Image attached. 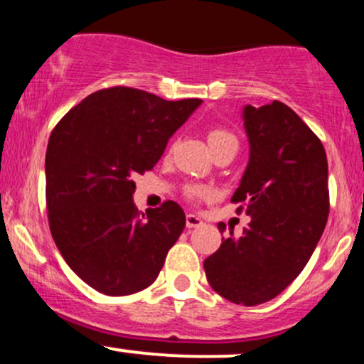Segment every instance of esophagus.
Instances as JSON below:
<instances>
[{
	"label": "esophagus",
	"mask_w": 364,
	"mask_h": 364,
	"mask_svg": "<svg viewBox=\"0 0 364 364\" xmlns=\"http://www.w3.org/2000/svg\"><path fill=\"white\" fill-rule=\"evenodd\" d=\"M200 225H203V220L200 219L198 215H195V214H188V215H186V228H188V229L200 228Z\"/></svg>",
	"instance_id": "1"
}]
</instances>
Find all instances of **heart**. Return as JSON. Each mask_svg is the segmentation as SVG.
Listing matches in <instances>:
<instances>
[{"label": "heart", "mask_w": 364, "mask_h": 364, "mask_svg": "<svg viewBox=\"0 0 364 364\" xmlns=\"http://www.w3.org/2000/svg\"><path fill=\"white\" fill-rule=\"evenodd\" d=\"M207 141H208V145H210V150L214 152V150L223 147V145L232 144V141H237V140H236V136L229 132V129L217 127V128L208 129ZM185 195L190 200H193V202H200V200H205L210 196V190H208L207 186H202V185H188L185 188Z\"/></svg>", "instance_id": "obj_1"}]
</instances>
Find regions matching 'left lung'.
Masks as SVG:
<instances>
[{"instance_id": "8db88e82", "label": "left lung", "mask_w": 364, "mask_h": 364, "mask_svg": "<svg viewBox=\"0 0 364 364\" xmlns=\"http://www.w3.org/2000/svg\"><path fill=\"white\" fill-rule=\"evenodd\" d=\"M243 119L250 161L231 202L252 220L241 237H223L203 269L217 294L255 306L281 294L315 252L330 208L328 166L318 136L286 104L245 106Z\"/></svg>"}]
</instances>
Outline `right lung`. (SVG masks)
<instances>
[{
    "label": "right lung",
    "instance_id": "1",
    "mask_svg": "<svg viewBox=\"0 0 364 364\" xmlns=\"http://www.w3.org/2000/svg\"><path fill=\"white\" fill-rule=\"evenodd\" d=\"M200 104L111 87L83 99L53 129L46 152L49 229L70 269L95 291L127 296L149 287L181 236L183 208L168 200L140 214L133 178L157 164Z\"/></svg>",
    "mask_w": 364,
    "mask_h": 364
}]
</instances>
